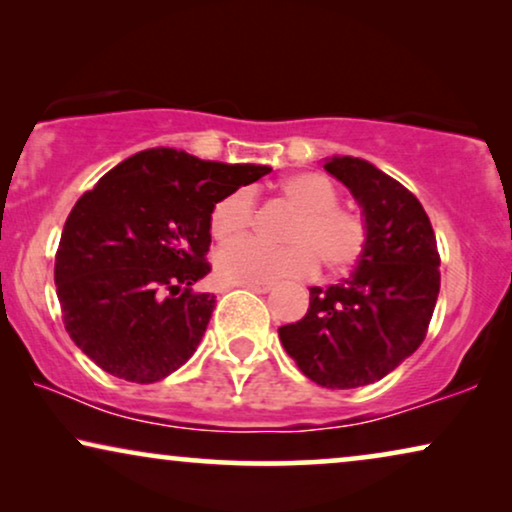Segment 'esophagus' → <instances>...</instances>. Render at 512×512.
<instances>
[{
    "label": "esophagus",
    "instance_id": "34e87169",
    "mask_svg": "<svg viewBox=\"0 0 512 512\" xmlns=\"http://www.w3.org/2000/svg\"><path fill=\"white\" fill-rule=\"evenodd\" d=\"M242 286L254 293H270L272 289H275V284H270V282H254V284H242Z\"/></svg>",
    "mask_w": 512,
    "mask_h": 512
}]
</instances>
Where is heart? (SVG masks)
<instances>
[{"instance_id": "obj_1", "label": "heart", "mask_w": 512, "mask_h": 512, "mask_svg": "<svg viewBox=\"0 0 512 512\" xmlns=\"http://www.w3.org/2000/svg\"><path fill=\"white\" fill-rule=\"evenodd\" d=\"M279 193L296 209L282 230V247L258 240H237L214 258L216 275L230 284L275 282L284 277H305L317 268L328 272L349 270L359 263L368 242L366 219L356 209L338 205V188L319 172H296L279 181ZM254 195L237 188L214 202L209 212V233L228 242L247 233L254 221Z\"/></svg>"}]
</instances>
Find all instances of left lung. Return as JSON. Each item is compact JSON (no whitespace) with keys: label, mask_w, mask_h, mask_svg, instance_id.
<instances>
[{"label":"left lung","mask_w":512,"mask_h":512,"mask_svg":"<svg viewBox=\"0 0 512 512\" xmlns=\"http://www.w3.org/2000/svg\"><path fill=\"white\" fill-rule=\"evenodd\" d=\"M363 209L368 242L352 277L312 286L310 307L279 328L286 354L326 389L382 380L422 345L440 291L436 235L422 202L368 160L324 165Z\"/></svg>","instance_id":"obj_1"}]
</instances>
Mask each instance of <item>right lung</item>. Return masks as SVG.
<instances>
[{"mask_svg": "<svg viewBox=\"0 0 512 512\" xmlns=\"http://www.w3.org/2000/svg\"><path fill=\"white\" fill-rule=\"evenodd\" d=\"M268 165L209 163L186 151H139L76 200L55 254L69 338L121 380L151 384L191 359L214 293L193 291L207 261L214 202Z\"/></svg>", "mask_w": 512, "mask_h": 512, "instance_id": "obj_1", "label": "right lung"}]
</instances>
